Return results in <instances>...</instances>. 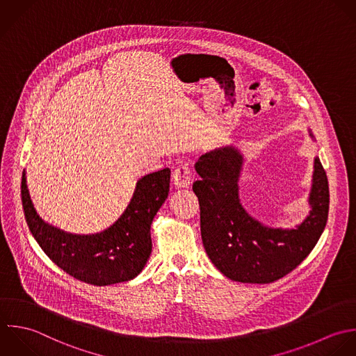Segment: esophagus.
<instances>
[{
    "label": "esophagus",
    "mask_w": 356,
    "mask_h": 356,
    "mask_svg": "<svg viewBox=\"0 0 356 356\" xmlns=\"http://www.w3.org/2000/svg\"><path fill=\"white\" fill-rule=\"evenodd\" d=\"M172 181L176 187H188L191 183V169L186 162H180L172 173Z\"/></svg>",
    "instance_id": "obj_1"
}]
</instances>
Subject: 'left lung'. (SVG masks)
I'll list each match as a JSON object with an SVG mask.
<instances>
[{
	"label": "left lung",
	"instance_id": "1",
	"mask_svg": "<svg viewBox=\"0 0 356 356\" xmlns=\"http://www.w3.org/2000/svg\"><path fill=\"white\" fill-rule=\"evenodd\" d=\"M312 136V133H309ZM243 155L222 147L200 156L193 183L198 197L201 236L212 264L229 279L268 284L294 270L319 241L329 216V181L315 158L311 212L296 229H273L250 216L238 197Z\"/></svg>",
	"mask_w": 356,
	"mask_h": 356
}]
</instances>
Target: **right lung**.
<instances>
[{
	"instance_id": "right-lung-1",
	"label": "right lung",
	"mask_w": 356,
	"mask_h": 356,
	"mask_svg": "<svg viewBox=\"0 0 356 356\" xmlns=\"http://www.w3.org/2000/svg\"><path fill=\"white\" fill-rule=\"evenodd\" d=\"M170 169L145 175L123 215L106 230L72 234L45 223L35 212L22 173V205L33 237L45 255L72 277L109 286L134 279L145 266L151 251V223L168 198Z\"/></svg>"
}]
</instances>
